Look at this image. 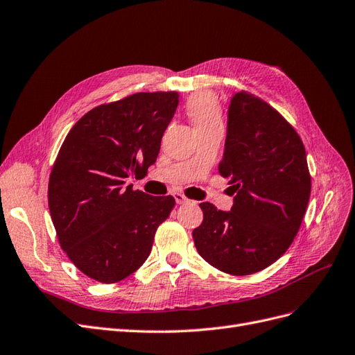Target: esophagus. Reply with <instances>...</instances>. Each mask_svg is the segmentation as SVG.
Wrapping results in <instances>:
<instances>
[{
  "label": "esophagus",
  "mask_w": 355,
  "mask_h": 355,
  "mask_svg": "<svg viewBox=\"0 0 355 355\" xmlns=\"http://www.w3.org/2000/svg\"><path fill=\"white\" fill-rule=\"evenodd\" d=\"M173 197H175V201H176V204H183V202H188V198H187L185 195H183V193H179V192H176V193H173Z\"/></svg>",
  "instance_id": "obj_1"
}]
</instances>
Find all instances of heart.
I'll use <instances>...</instances> for the list:
<instances>
[{"mask_svg": "<svg viewBox=\"0 0 355 355\" xmlns=\"http://www.w3.org/2000/svg\"><path fill=\"white\" fill-rule=\"evenodd\" d=\"M188 114L195 126H207L220 121L218 104L210 94L195 95L188 104Z\"/></svg>", "mask_w": 355, "mask_h": 355, "instance_id": "obj_1", "label": "heart"}]
</instances>
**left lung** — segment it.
<instances>
[{
  "label": "left lung",
  "mask_w": 355,
  "mask_h": 355,
  "mask_svg": "<svg viewBox=\"0 0 355 355\" xmlns=\"http://www.w3.org/2000/svg\"><path fill=\"white\" fill-rule=\"evenodd\" d=\"M220 175L229 179L230 211L201 202L192 236L200 255L229 275H252L273 264L297 236L310 200L307 155L295 129L273 107L235 92Z\"/></svg>",
  "instance_id": "left-lung-1"
}]
</instances>
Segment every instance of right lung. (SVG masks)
I'll return each instance as SVG.
<instances>
[{
  "mask_svg": "<svg viewBox=\"0 0 355 355\" xmlns=\"http://www.w3.org/2000/svg\"><path fill=\"white\" fill-rule=\"evenodd\" d=\"M178 92H139L95 107L70 129L53 166L48 207L60 245L82 273L103 284L148 259L175 198L133 191L155 163Z\"/></svg>",
  "mask_w": 355,
  "mask_h": 355,
  "instance_id": "1",
  "label": "right lung"
}]
</instances>
